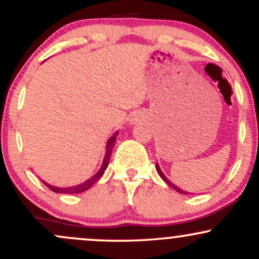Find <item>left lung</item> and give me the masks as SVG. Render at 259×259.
<instances>
[{
	"label": "left lung",
	"mask_w": 259,
	"mask_h": 259,
	"mask_svg": "<svg viewBox=\"0 0 259 259\" xmlns=\"http://www.w3.org/2000/svg\"><path fill=\"white\" fill-rule=\"evenodd\" d=\"M156 170H157V173H158V174H159V177H160V178H162V179H163V180H164V181H165V183H167V184H168V185L171 187V189H174V190H175V191H177V192H179V194H183V195H189V194H190V192H187V191H184V190H181V189H180V187H178L177 185H174V184H173V183H170V181H169V180L167 179V177H165V175H164V174H163V171H162V170H160V168H159L158 163H157V164H156Z\"/></svg>",
	"instance_id": "1"
}]
</instances>
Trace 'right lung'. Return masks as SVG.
<instances>
[{
	"mask_svg": "<svg viewBox=\"0 0 259 259\" xmlns=\"http://www.w3.org/2000/svg\"><path fill=\"white\" fill-rule=\"evenodd\" d=\"M118 134H119V132H115L114 135L111 136L108 141H107L106 154H105V158H103L102 165H101L100 170L97 171V173L95 174L94 177H91L90 179H88V180L85 181V183L80 184V185L70 186V187H57V186L50 185V184L45 183V181H44L45 185L49 187L50 190H52L53 192H57V194H80V192H84V191H86V190L90 189V187H91L92 185H94V184L96 183V181L99 180L101 177H102L103 173H105V170L107 169V167H108L109 158H111L113 146H114V144H115V138H117V136H118Z\"/></svg>",
	"mask_w": 259,
	"mask_h": 259,
	"instance_id": "add662e5",
	"label": "right lung"
}]
</instances>
